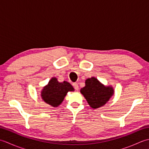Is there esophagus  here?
I'll use <instances>...</instances> for the list:
<instances>
[{"label":"esophagus","mask_w":149,"mask_h":149,"mask_svg":"<svg viewBox=\"0 0 149 149\" xmlns=\"http://www.w3.org/2000/svg\"><path fill=\"white\" fill-rule=\"evenodd\" d=\"M73 86H74V89L75 90H79V86H78V84L77 83H74V84H73Z\"/></svg>","instance_id":"esophagus-1"}]
</instances>
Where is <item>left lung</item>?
Listing matches in <instances>:
<instances>
[{"mask_svg":"<svg viewBox=\"0 0 149 149\" xmlns=\"http://www.w3.org/2000/svg\"><path fill=\"white\" fill-rule=\"evenodd\" d=\"M80 92L94 109L105 105L115 94L113 86H105L95 77L85 81V86L81 88Z\"/></svg>","mask_w":149,"mask_h":149,"instance_id":"obj_1","label":"left lung"}]
</instances>
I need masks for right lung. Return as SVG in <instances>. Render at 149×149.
<instances>
[{"instance_id": "add662e5", "label": "right lung", "mask_w": 149, "mask_h": 149, "mask_svg": "<svg viewBox=\"0 0 149 149\" xmlns=\"http://www.w3.org/2000/svg\"><path fill=\"white\" fill-rule=\"evenodd\" d=\"M74 91V88L67 81L59 83L54 77L41 91V97L45 103L56 107L63 102L68 91Z\"/></svg>"}]
</instances>
